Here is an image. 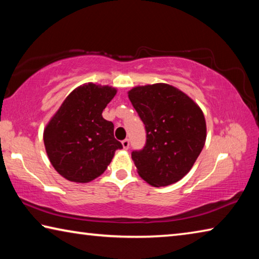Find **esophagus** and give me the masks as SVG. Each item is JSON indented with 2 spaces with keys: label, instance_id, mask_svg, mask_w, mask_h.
<instances>
[{
  "label": "esophagus",
  "instance_id": "34e87169",
  "mask_svg": "<svg viewBox=\"0 0 259 259\" xmlns=\"http://www.w3.org/2000/svg\"><path fill=\"white\" fill-rule=\"evenodd\" d=\"M129 145H130L129 139H123V140H122V146H123L124 150H128V148H129Z\"/></svg>",
  "mask_w": 259,
  "mask_h": 259
}]
</instances>
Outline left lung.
Returning <instances> with one entry per match:
<instances>
[{"label": "left lung", "instance_id": "left-lung-1", "mask_svg": "<svg viewBox=\"0 0 259 259\" xmlns=\"http://www.w3.org/2000/svg\"><path fill=\"white\" fill-rule=\"evenodd\" d=\"M128 97L145 124L146 144L131 157L152 186H168L192 169L204 146L203 112L177 88L155 83L133 88Z\"/></svg>", "mask_w": 259, "mask_h": 259}]
</instances>
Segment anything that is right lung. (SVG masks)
Instances as JSON below:
<instances>
[{
  "instance_id": "obj_1",
  "label": "right lung",
  "mask_w": 259,
  "mask_h": 259,
  "mask_svg": "<svg viewBox=\"0 0 259 259\" xmlns=\"http://www.w3.org/2000/svg\"><path fill=\"white\" fill-rule=\"evenodd\" d=\"M115 95V88L85 83L67 96L47 124L43 140L48 157L67 181H94L122 148L114 138V124L102 115Z\"/></svg>"
}]
</instances>
